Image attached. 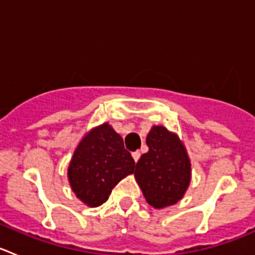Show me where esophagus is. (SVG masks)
I'll return each instance as SVG.
<instances>
[{"label": "esophagus", "mask_w": 255, "mask_h": 255, "mask_svg": "<svg viewBox=\"0 0 255 255\" xmlns=\"http://www.w3.org/2000/svg\"><path fill=\"white\" fill-rule=\"evenodd\" d=\"M132 158H134L135 162H138L139 158H140V153H139V152H134V153H132Z\"/></svg>", "instance_id": "34e87169"}]
</instances>
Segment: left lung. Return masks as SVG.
I'll return each instance as SVG.
<instances>
[{"label":"left lung","instance_id":"obj_1","mask_svg":"<svg viewBox=\"0 0 255 255\" xmlns=\"http://www.w3.org/2000/svg\"><path fill=\"white\" fill-rule=\"evenodd\" d=\"M145 141L149 150L136 163L135 179L149 206H172L190 184L191 163L185 145L164 126H153Z\"/></svg>","mask_w":255,"mask_h":255}]
</instances>
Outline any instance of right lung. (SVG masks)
Segmentation results:
<instances>
[{"label": "right lung", "instance_id": "add662e5", "mask_svg": "<svg viewBox=\"0 0 255 255\" xmlns=\"http://www.w3.org/2000/svg\"><path fill=\"white\" fill-rule=\"evenodd\" d=\"M124 140L107 123L85 134L67 168L70 186L88 207L103 204L119 181L134 172Z\"/></svg>", "mask_w": 255, "mask_h": 255}]
</instances>
